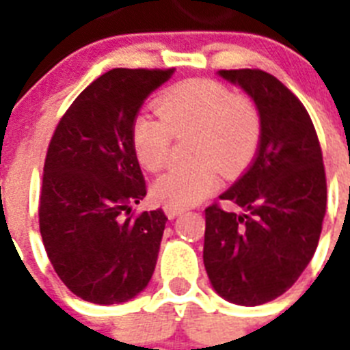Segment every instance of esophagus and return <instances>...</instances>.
Returning a JSON list of instances; mask_svg holds the SVG:
<instances>
[{
	"instance_id": "obj_1",
	"label": "esophagus",
	"mask_w": 350,
	"mask_h": 350,
	"mask_svg": "<svg viewBox=\"0 0 350 350\" xmlns=\"http://www.w3.org/2000/svg\"><path fill=\"white\" fill-rule=\"evenodd\" d=\"M163 211H165V214H167V216H169V218L172 219V218H176V216H180V214H183V211H185V208L174 207V205H165Z\"/></svg>"
}]
</instances>
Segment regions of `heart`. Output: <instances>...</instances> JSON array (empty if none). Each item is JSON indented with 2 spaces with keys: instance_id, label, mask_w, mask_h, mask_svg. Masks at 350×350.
Returning a JSON list of instances; mask_svg holds the SVG:
<instances>
[{
  "instance_id": "obj_1",
  "label": "heart",
  "mask_w": 350,
  "mask_h": 350,
  "mask_svg": "<svg viewBox=\"0 0 350 350\" xmlns=\"http://www.w3.org/2000/svg\"><path fill=\"white\" fill-rule=\"evenodd\" d=\"M159 118L143 114L132 125V147L137 161L156 172L169 159L172 134H198L194 159L189 169H170L154 181L158 202L191 207L219 187L216 163L225 172H236L254 154L260 121L254 107L236 98L227 87L211 79H189L159 96Z\"/></svg>"
}]
</instances>
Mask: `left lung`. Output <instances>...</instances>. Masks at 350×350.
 <instances>
[{
	"instance_id": "left-lung-1",
	"label": "left lung",
	"mask_w": 350,
	"mask_h": 350,
	"mask_svg": "<svg viewBox=\"0 0 350 350\" xmlns=\"http://www.w3.org/2000/svg\"><path fill=\"white\" fill-rule=\"evenodd\" d=\"M254 101L260 145L247 172L205 208L203 263L230 304L256 307L282 296L301 276L320 241L327 207L323 156L301 101L258 68L218 70Z\"/></svg>"
}]
</instances>
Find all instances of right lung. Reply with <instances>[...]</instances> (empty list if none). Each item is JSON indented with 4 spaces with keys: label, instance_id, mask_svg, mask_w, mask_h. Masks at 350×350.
<instances>
[{
    "label": "right lung",
    "instance_id": "right-lung-1",
    "mask_svg": "<svg viewBox=\"0 0 350 350\" xmlns=\"http://www.w3.org/2000/svg\"><path fill=\"white\" fill-rule=\"evenodd\" d=\"M174 68H112L92 81L57 123L46 150L40 232L68 291L98 305L129 301L147 287L167 216H131L147 194L132 147L143 101Z\"/></svg>",
    "mask_w": 350,
    "mask_h": 350
}]
</instances>
